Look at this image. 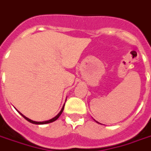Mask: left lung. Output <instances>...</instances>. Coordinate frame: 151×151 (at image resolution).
Masks as SVG:
<instances>
[{
    "label": "left lung",
    "mask_w": 151,
    "mask_h": 151,
    "mask_svg": "<svg viewBox=\"0 0 151 151\" xmlns=\"http://www.w3.org/2000/svg\"><path fill=\"white\" fill-rule=\"evenodd\" d=\"M94 120H95V119H94ZM95 121H96V123H98V124H100V123H99V122H97V121H96V120H95Z\"/></svg>",
    "instance_id": "left-lung-1"
}]
</instances>
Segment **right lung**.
<instances>
[{
	"label": "right lung",
	"instance_id": "obj_1",
	"mask_svg": "<svg viewBox=\"0 0 151 151\" xmlns=\"http://www.w3.org/2000/svg\"><path fill=\"white\" fill-rule=\"evenodd\" d=\"M64 106H65V104L63 105V108H62V109H61V111H59V113L56 116H55V117H54V118H52V119H49V120H46V121H42V122H37V121H34V120H32V119H28L27 117H26V116H24V115H23V114H22L21 112H19V111H18V110H17V111H18V112H19V113L22 116L24 117V118L25 119H27V121L30 122V123H32V124H50V123H52V122L55 121L56 119H58V117H59L61 116V114L63 113V109H64Z\"/></svg>",
	"mask_w": 151,
	"mask_h": 151
}]
</instances>
